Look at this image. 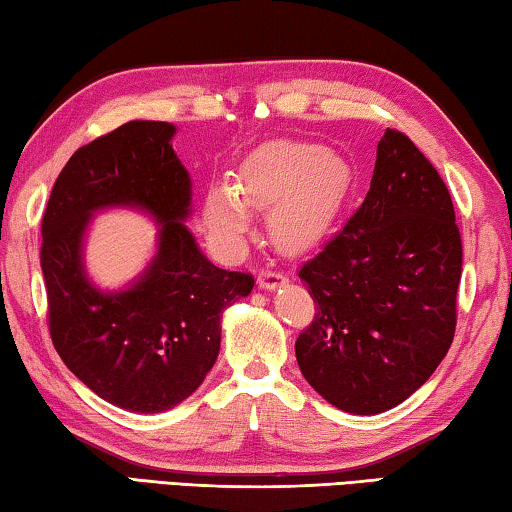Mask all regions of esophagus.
<instances>
[{"label": "esophagus", "instance_id": "esophagus-1", "mask_svg": "<svg viewBox=\"0 0 512 512\" xmlns=\"http://www.w3.org/2000/svg\"><path fill=\"white\" fill-rule=\"evenodd\" d=\"M284 282H287V277H284L282 273H277V271H271V268H262V271H259V275H257L259 289H266V291H273Z\"/></svg>", "mask_w": 512, "mask_h": 512}]
</instances>
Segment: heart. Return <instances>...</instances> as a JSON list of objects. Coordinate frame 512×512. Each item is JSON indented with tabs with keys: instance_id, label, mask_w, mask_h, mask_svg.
Listing matches in <instances>:
<instances>
[{
	"instance_id": "obj_1",
	"label": "heart",
	"mask_w": 512,
	"mask_h": 512,
	"mask_svg": "<svg viewBox=\"0 0 512 512\" xmlns=\"http://www.w3.org/2000/svg\"><path fill=\"white\" fill-rule=\"evenodd\" d=\"M352 189V167L320 144L277 140L244 162L235 183L205 196V221L219 239L237 241L250 230V210L268 212L277 248L302 253L332 232Z\"/></svg>"
}]
</instances>
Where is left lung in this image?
<instances>
[{"instance_id":"1","label":"left lung","mask_w":512,"mask_h":512,"mask_svg":"<svg viewBox=\"0 0 512 512\" xmlns=\"http://www.w3.org/2000/svg\"><path fill=\"white\" fill-rule=\"evenodd\" d=\"M461 266L447 185L409 137L388 128L366 201L298 273L316 302L296 341L311 388L357 415L418 391L454 341Z\"/></svg>"}]
</instances>
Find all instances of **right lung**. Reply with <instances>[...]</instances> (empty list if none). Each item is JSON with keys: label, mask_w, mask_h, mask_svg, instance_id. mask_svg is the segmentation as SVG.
Returning a JSON list of instances; mask_svg holds the SVG:
<instances>
[{"label": "right lung", "mask_w": 512, "mask_h": 512, "mask_svg": "<svg viewBox=\"0 0 512 512\" xmlns=\"http://www.w3.org/2000/svg\"><path fill=\"white\" fill-rule=\"evenodd\" d=\"M173 133L167 121H128L81 146L42 216L54 348L90 391L133 413L167 411L203 384L219 357L223 309L255 287L250 273L216 268L183 223L192 180ZM121 204L161 223L159 253L131 288L106 294L84 275L82 237L94 211Z\"/></svg>", "instance_id": "right-lung-1"}]
</instances>
